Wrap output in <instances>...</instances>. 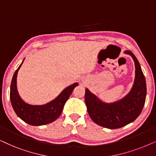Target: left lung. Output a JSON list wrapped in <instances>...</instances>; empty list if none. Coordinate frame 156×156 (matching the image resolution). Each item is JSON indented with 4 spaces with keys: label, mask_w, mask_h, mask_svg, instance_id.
I'll return each mask as SVG.
<instances>
[{
    "label": "left lung",
    "mask_w": 156,
    "mask_h": 156,
    "mask_svg": "<svg viewBox=\"0 0 156 156\" xmlns=\"http://www.w3.org/2000/svg\"><path fill=\"white\" fill-rule=\"evenodd\" d=\"M125 53L131 55L135 62V79L130 92L119 101L104 103L86 88L85 101L91 119L97 125L108 129H118L131 123L138 117L145 102L146 82L138 60L131 51Z\"/></svg>",
    "instance_id": "obj_1"
}]
</instances>
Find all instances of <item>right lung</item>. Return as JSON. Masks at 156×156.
I'll list each match as a JSON object with an SVG mask.
<instances>
[{
	"mask_svg": "<svg viewBox=\"0 0 156 156\" xmlns=\"http://www.w3.org/2000/svg\"><path fill=\"white\" fill-rule=\"evenodd\" d=\"M22 63L16 70L11 80L10 98L13 109L18 117L30 125L40 126L51 123L60 117L65 104L78 83H75L67 87L55 100L47 104L30 105L21 99L16 88L17 73Z\"/></svg>",
	"mask_w": 156,
	"mask_h": 156,
	"instance_id": "right-lung-1",
	"label": "right lung"
}]
</instances>
